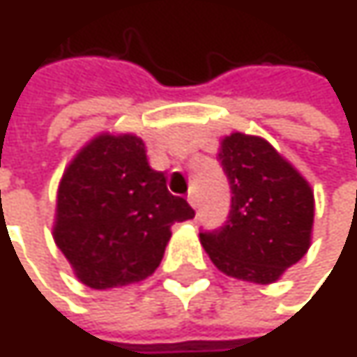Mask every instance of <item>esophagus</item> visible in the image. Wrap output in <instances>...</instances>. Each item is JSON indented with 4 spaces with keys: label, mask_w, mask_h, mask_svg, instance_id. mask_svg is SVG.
<instances>
[{
    "label": "esophagus",
    "mask_w": 357,
    "mask_h": 357,
    "mask_svg": "<svg viewBox=\"0 0 357 357\" xmlns=\"http://www.w3.org/2000/svg\"><path fill=\"white\" fill-rule=\"evenodd\" d=\"M188 202H190V206H192V208H198V192H196V190H190V194H188Z\"/></svg>",
    "instance_id": "esophagus-1"
}]
</instances>
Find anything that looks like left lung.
I'll return each mask as SVG.
<instances>
[{
    "label": "left lung",
    "mask_w": 357,
    "mask_h": 357,
    "mask_svg": "<svg viewBox=\"0 0 357 357\" xmlns=\"http://www.w3.org/2000/svg\"><path fill=\"white\" fill-rule=\"evenodd\" d=\"M219 161L229 179L231 211L221 229L200 234V244L227 277L275 283L310 248L314 190L260 136H225Z\"/></svg>",
    "instance_id": "8db88e82"
}]
</instances>
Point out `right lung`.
Wrapping results in <instances>:
<instances>
[{
	"mask_svg": "<svg viewBox=\"0 0 357 357\" xmlns=\"http://www.w3.org/2000/svg\"><path fill=\"white\" fill-rule=\"evenodd\" d=\"M192 206L151 169L136 134L103 132L66 167L55 202L53 240L78 281L93 289L138 283L163 260L172 225Z\"/></svg>",
	"mask_w": 357,
	"mask_h": 357,
	"instance_id": "1",
	"label": "right lung"
}]
</instances>
